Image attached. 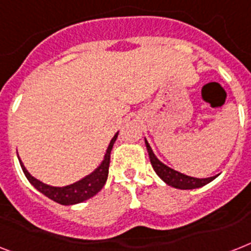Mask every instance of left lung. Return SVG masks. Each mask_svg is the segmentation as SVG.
I'll list each match as a JSON object with an SVG mask.
<instances>
[{
	"instance_id": "1",
	"label": "left lung",
	"mask_w": 251,
	"mask_h": 251,
	"mask_svg": "<svg viewBox=\"0 0 251 251\" xmlns=\"http://www.w3.org/2000/svg\"><path fill=\"white\" fill-rule=\"evenodd\" d=\"M146 142L147 151H148V156H150L151 165L152 168L156 172V174L160 176L162 180L170 187H174V188L178 189H195L200 188L202 185L210 183L211 180L217 178L218 175H214V176H210V178H193V176H189V175H185L183 173H179L174 169H172L168 165H165L164 162H161L156 154L153 153V151L151 148L150 143L147 142V139H144Z\"/></svg>"
}]
</instances>
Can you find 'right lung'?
Listing matches in <instances>:
<instances>
[{
  "label": "right lung",
  "mask_w": 251,
  "mask_h": 251,
  "mask_svg": "<svg viewBox=\"0 0 251 251\" xmlns=\"http://www.w3.org/2000/svg\"><path fill=\"white\" fill-rule=\"evenodd\" d=\"M117 135H119V131L116 132L115 136L111 139V142L108 144L107 151H105L103 161H101L99 166L94 172L86 175L85 178L79 179V180L72 183V184L64 185V187L49 185L46 183L36 179L28 173V170L25 169V166H24V164L19 158V156H18V158H19L20 166L23 169L24 175L29 180L30 184L33 185L37 191H40L42 195H45V196L49 197L52 201H55V202L60 203V205H75V203L83 202V201H86V200L95 196L103 188V185L105 184L108 178L109 160H111V151L113 148V144H115L116 139H117Z\"/></svg>",
  "instance_id": "1"
}]
</instances>
